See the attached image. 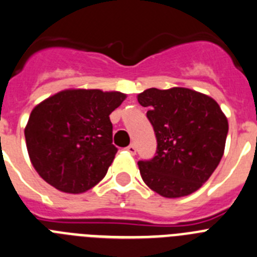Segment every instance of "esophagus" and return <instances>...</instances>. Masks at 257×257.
<instances>
[{
  "mask_svg": "<svg viewBox=\"0 0 257 257\" xmlns=\"http://www.w3.org/2000/svg\"><path fill=\"white\" fill-rule=\"evenodd\" d=\"M125 150L128 151V152L131 153V155H136V151L137 150H136V146H134V145H129L128 147L125 148Z\"/></svg>",
  "mask_w": 257,
  "mask_h": 257,
  "instance_id": "obj_1",
  "label": "esophagus"
}]
</instances>
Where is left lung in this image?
Instances as JSON below:
<instances>
[{
	"label": "left lung",
	"instance_id": "8db88e82",
	"mask_svg": "<svg viewBox=\"0 0 257 257\" xmlns=\"http://www.w3.org/2000/svg\"><path fill=\"white\" fill-rule=\"evenodd\" d=\"M157 140L156 156L140 161L146 185L165 198L194 193L224 153L228 121L215 100L185 87L148 88L138 95Z\"/></svg>",
	"mask_w": 257,
	"mask_h": 257
}]
</instances>
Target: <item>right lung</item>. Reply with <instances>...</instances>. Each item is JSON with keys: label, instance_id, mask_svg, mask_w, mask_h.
Wrapping results in <instances>:
<instances>
[{"label": "right lung", "instance_id": "1", "mask_svg": "<svg viewBox=\"0 0 257 257\" xmlns=\"http://www.w3.org/2000/svg\"><path fill=\"white\" fill-rule=\"evenodd\" d=\"M125 97L117 91L71 88L38 104L25 126V141L40 177L69 194L99 184L117 152L109 115Z\"/></svg>", "mask_w": 257, "mask_h": 257}]
</instances>
